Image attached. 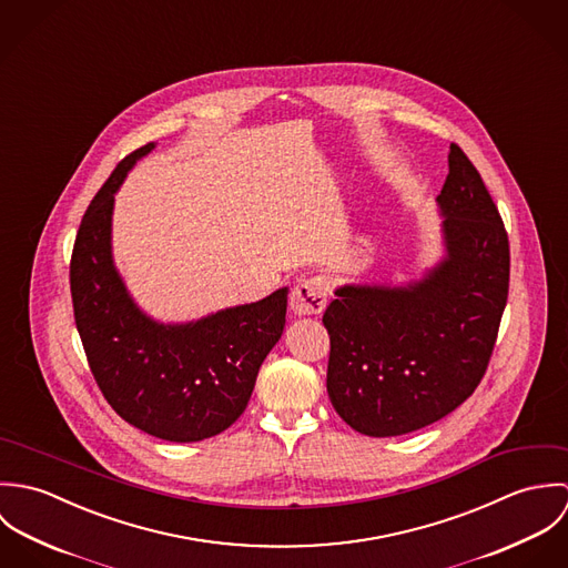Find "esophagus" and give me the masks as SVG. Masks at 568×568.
I'll return each instance as SVG.
<instances>
[{"mask_svg": "<svg viewBox=\"0 0 568 568\" xmlns=\"http://www.w3.org/2000/svg\"><path fill=\"white\" fill-rule=\"evenodd\" d=\"M327 284L324 277H302L291 293V311L300 317L324 313Z\"/></svg>", "mask_w": 568, "mask_h": 568, "instance_id": "esophagus-1", "label": "esophagus"}]
</instances>
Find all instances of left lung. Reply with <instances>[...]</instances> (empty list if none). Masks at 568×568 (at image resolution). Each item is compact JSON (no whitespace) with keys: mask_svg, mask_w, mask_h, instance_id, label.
<instances>
[{"mask_svg":"<svg viewBox=\"0 0 568 568\" xmlns=\"http://www.w3.org/2000/svg\"><path fill=\"white\" fill-rule=\"evenodd\" d=\"M444 255L405 284H343L325 308L327 396L358 433L396 437L466 403L507 304L509 243L486 183L453 144L437 194Z\"/></svg>","mask_w":568,"mask_h":568,"instance_id":"8db88e82","label":"left lung"}]
</instances>
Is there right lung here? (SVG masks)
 <instances>
[{"instance_id": "right-lung-1", "label": "right lung", "mask_w": 568, "mask_h": 568, "mask_svg": "<svg viewBox=\"0 0 568 568\" xmlns=\"http://www.w3.org/2000/svg\"><path fill=\"white\" fill-rule=\"evenodd\" d=\"M155 149L118 163L82 216L70 264L74 320L91 374L113 410L165 442H201L230 428L251 398L260 365L286 324L288 286L185 324H163L129 293L115 262V192Z\"/></svg>"}]
</instances>
